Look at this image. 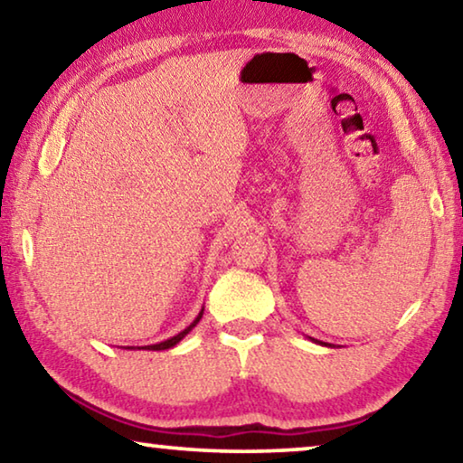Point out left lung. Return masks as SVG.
I'll return each instance as SVG.
<instances>
[{
    "mask_svg": "<svg viewBox=\"0 0 463 463\" xmlns=\"http://www.w3.org/2000/svg\"><path fill=\"white\" fill-rule=\"evenodd\" d=\"M312 341H314V339H312ZM322 345H326V343H322Z\"/></svg>",
    "mask_w": 463,
    "mask_h": 463,
    "instance_id": "1",
    "label": "left lung"
}]
</instances>
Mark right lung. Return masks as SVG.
I'll return each mask as SVG.
<instances>
[{"label": "right lung", "instance_id": "obj_1", "mask_svg": "<svg viewBox=\"0 0 463 463\" xmlns=\"http://www.w3.org/2000/svg\"><path fill=\"white\" fill-rule=\"evenodd\" d=\"M202 316H203V309H202V312H199V316H197V318H195V320H193V322L189 324V326L183 330V333H178L176 336H172V339H165V341H162V343H156V345H147V347H141V349H151V351H162V349H170V347H175V345H176L178 341H181V339H184V335H189V333H191V330L197 326V322H199V320H202Z\"/></svg>", "mask_w": 463, "mask_h": 463}]
</instances>
